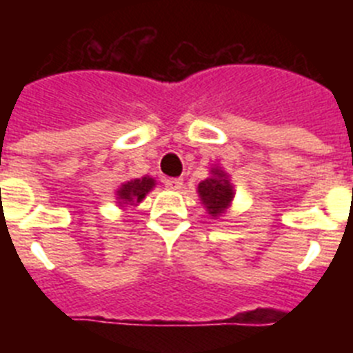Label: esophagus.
Masks as SVG:
<instances>
[{
  "label": "esophagus",
  "instance_id": "1",
  "mask_svg": "<svg viewBox=\"0 0 353 353\" xmlns=\"http://www.w3.org/2000/svg\"><path fill=\"white\" fill-rule=\"evenodd\" d=\"M164 183H166V187L168 189H171V191H179V189H182L183 180L182 179H166L164 180Z\"/></svg>",
  "mask_w": 353,
  "mask_h": 353
}]
</instances>
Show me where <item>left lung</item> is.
Listing matches in <instances>:
<instances>
[{
  "mask_svg": "<svg viewBox=\"0 0 353 353\" xmlns=\"http://www.w3.org/2000/svg\"><path fill=\"white\" fill-rule=\"evenodd\" d=\"M198 194L208 214L215 219L230 208L235 191L230 182V176L219 166H214L210 170V176L203 182H199Z\"/></svg>",
  "mask_w": 353,
  "mask_h": 353,
  "instance_id": "1",
  "label": "left lung"
}]
</instances>
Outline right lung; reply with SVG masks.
I'll use <instances>...</instances> for the list:
<instances>
[{"label":"right lung","instance_id":"obj_1","mask_svg":"<svg viewBox=\"0 0 353 353\" xmlns=\"http://www.w3.org/2000/svg\"><path fill=\"white\" fill-rule=\"evenodd\" d=\"M155 187V180L152 176H143V179H132L129 182L121 183V187L117 191V199L120 207L127 205L141 203L143 198L148 194Z\"/></svg>","mask_w":353,"mask_h":353}]
</instances>
